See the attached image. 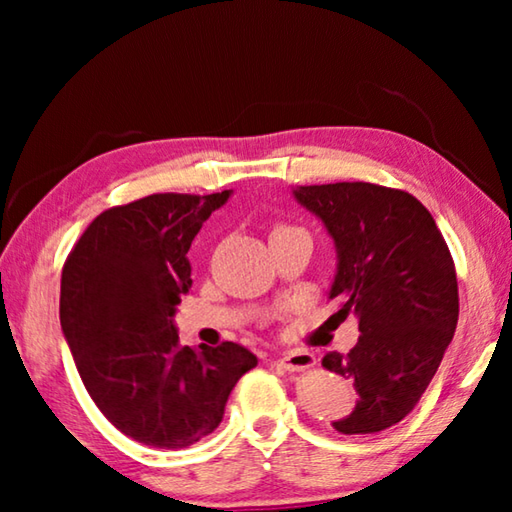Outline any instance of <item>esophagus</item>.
I'll return each mask as SVG.
<instances>
[{"mask_svg":"<svg viewBox=\"0 0 512 512\" xmlns=\"http://www.w3.org/2000/svg\"><path fill=\"white\" fill-rule=\"evenodd\" d=\"M280 366L289 372H300L316 366V357L307 350H291L280 357Z\"/></svg>","mask_w":512,"mask_h":512,"instance_id":"obj_1","label":"esophagus"}]
</instances>
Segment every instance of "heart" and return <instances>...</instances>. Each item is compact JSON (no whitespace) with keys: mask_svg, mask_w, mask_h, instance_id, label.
Masks as SVG:
<instances>
[{"mask_svg":"<svg viewBox=\"0 0 512 512\" xmlns=\"http://www.w3.org/2000/svg\"><path fill=\"white\" fill-rule=\"evenodd\" d=\"M287 228H291V225H275L273 232H277V230H287Z\"/></svg>","mask_w":512,"mask_h":512,"instance_id":"obj_1","label":"heart"}]
</instances>
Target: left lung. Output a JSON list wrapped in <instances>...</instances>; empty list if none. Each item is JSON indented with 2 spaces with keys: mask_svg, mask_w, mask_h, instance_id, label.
Here are the masks:
<instances>
[{
  "mask_svg": "<svg viewBox=\"0 0 512 512\" xmlns=\"http://www.w3.org/2000/svg\"><path fill=\"white\" fill-rule=\"evenodd\" d=\"M339 250L329 300L339 318H359L348 354L329 352L323 368L354 381L359 402L334 429L377 433L413 411L454 339L458 282L443 232L418 198L372 183L296 189Z\"/></svg>",
  "mask_w": 512,
  "mask_h": 512,
  "instance_id": "8db88e82",
  "label": "left lung"
}]
</instances>
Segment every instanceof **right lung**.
Returning a JSON list of instances; mask_svg holds the SVG:
<instances>
[{
	"instance_id": "1",
	"label": "right lung",
	"mask_w": 512,
	"mask_h": 512,
	"mask_svg": "<svg viewBox=\"0 0 512 512\" xmlns=\"http://www.w3.org/2000/svg\"><path fill=\"white\" fill-rule=\"evenodd\" d=\"M230 192L151 194L108 207L69 250L60 325L99 411L137 443L183 449L210 436L257 357L223 341L180 345L173 314L192 287L187 250Z\"/></svg>"
}]
</instances>
